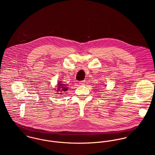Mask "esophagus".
<instances>
[{
	"mask_svg": "<svg viewBox=\"0 0 155 155\" xmlns=\"http://www.w3.org/2000/svg\"><path fill=\"white\" fill-rule=\"evenodd\" d=\"M79 84L81 85H85V81H82L79 82Z\"/></svg>",
	"mask_w": 155,
	"mask_h": 155,
	"instance_id": "obj_1",
	"label": "esophagus"
}]
</instances>
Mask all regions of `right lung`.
<instances>
[{"label":"right lung","mask_w":155,"mask_h":155,"mask_svg":"<svg viewBox=\"0 0 155 155\" xmlns=\"http://www.w3.org/2000/svg\"><path fill=\"white\" fill-rule=\"evenodd\" d=\"M58 91H60L61 92L62 91H66L67 90V88L66 87V86H64L63 84H61V83H58ZM61 94V93H60Z\"/></svg>","instance_id":"1"}]
</instances>
